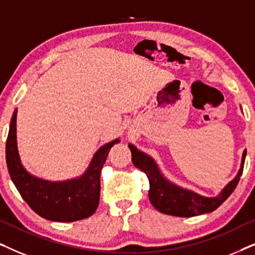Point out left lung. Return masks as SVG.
<instances>
[{
	"label": "left lung",
	"instance_id": "obj_1",
	"mask_svg": "<svg viewBox=\"0 0 255 255\" xmlns=\"http://www.w3.org/2000/svg\"><path fill=\"white\" fill-rule=\"evenodd\" d=\"M128 148L131 151L133 165L142 170L148 177V197L153 207L162 214L176 216V217H194V216L215 211L236 189L243 174L246 158L245 149L243 153L240 169L235 179L230 181L223 188L218 196L205 197L195 191L184 189V188L170 182L162 175L158 165L151 156L139 151L132 144H128Z\"/></svg>",
	"mask_w": 255,
	"mask_h": 255
}]
</instances>
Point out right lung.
<instances>
[{"label": "right lung", "instance_id": "right-lung-1", "mask_svg": "<svg viewBox=\"0 0 255 255\" xmlns=\"http://www.w3.org/2000/svg\"><path fill=\"white\" fill-rule=\"evenodd\" d=\"M17 110L12 115L5 145L6 166L13 184L32 210L48 221L75 222L90 217L100 202V176L110 148L120 139L108 142L94 154L83 175L52 182L36 177L20 163L16 139Z\"/></svg>", "mask_w": 255, "mask_h": 255}]
</instances>
